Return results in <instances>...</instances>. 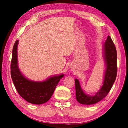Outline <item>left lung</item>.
<instances>
[{"label":"left lung","instance_id":"obj_1","mask_svg":"<svg viewBox=\"0 0 128 128\" xmlns=\"http://www.w3.org/2000/svg\"><path fill=\"white\" fill-rule=\"evenodd\" d=\"M103 59L105 62L103 85L94 95L85 93L82 89L79 80L75 79L76 96L78 102L82 104L92 105L105 98L111 90L117 75V52L112 39L108 36L103 45Z\"/></svg>","mask_w":128,"mask_h":128}]
</instances>
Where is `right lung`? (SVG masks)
Segmentation results:
<instances>
[{"label":"right lung","instance_id":"add662e5","mask_svg":"<svg viewBox=\"0 0 128 128\" xmlns=\"http://www.w3.org/2000/svg\"><path fill=\"white\" fill-rule=\"evenodd\" d=\"M18 41L16 40L13 47L10 63V74L16 89L20 96L30 103L41 104L46 103L51 98L58 84L64 74L53 76L42 81H34L27 78L18 67Z\"/></svg>","mask_w":128,"mask_h":128}]
</instances>
